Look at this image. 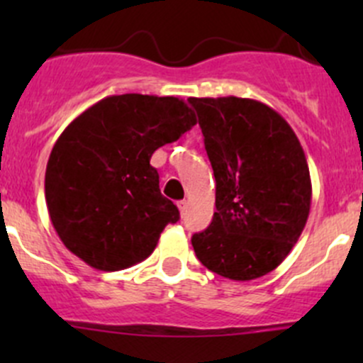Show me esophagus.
<instances>
[{
    "label": "esophagus",
    "mask_w": 363,
    "mask_h": 363,
    "mask_svg": "<svg viewBox=\"0 0 363 363\" xmlns=\"http://www.w3.org/2000/svg\"><path fill=\"white\" fill-rule=\"evenodd\" d=\"M179 207V212H181V216H186V212H188V202L186 200H181V202L177 203Z\"/></svg>",
    "instance_id": "esophagus-1"
}]
</instances>
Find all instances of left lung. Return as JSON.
<instances>
[{
  "label": "left lung",
  "instance_id": "obj_1",
  "mask_svg": "<svg viewBox=\"0 0 363 363\" xmlns=\"http://www.w3.org/2000/svg\"><path fill=\"white\" fill-rule=\"evenodd\" d=\"M199 113L216 177V208L191 239L212 272L251 281L290 255L313 199L309 167L295 131L269 105L251 98H189Z\"/></svg>",
  "mask_w": 363,
  "mask_h": 363
}]
</instances>
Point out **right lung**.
<instances>
[{"label":"right lung","instance_id":"add662e5","mask_svg":"<svg viewBox=\"0 0 363 363\" xmlns=\"http://www.w3.org/2000/svg\"><path fill=\"white\" fill-rule=\"evenodd\" d=\"M195 124L181 98L137 93L107 96L75 117L45 170L47 208L67 250L105 272L144 262L179 221L151 156Z\"/></svg>","mask_w":363,"mask_h":363}]
</instances>
